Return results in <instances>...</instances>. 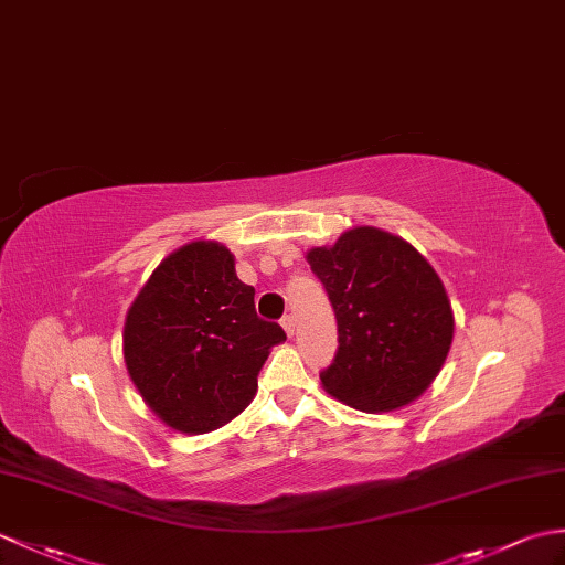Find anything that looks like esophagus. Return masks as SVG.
<instances>
[{
    "instance_id": "obj_1",
    "label": "esophagus",
    "mask_w": 565,
    "mask_h": 565,
    "mask_svg": "<svg viewBox=\"0 0 565 565\" xmlns=\"http://www.w3.org/2000/svg\"><path fill=\"white\" fill-rule=\"evenodd\" d=\"M281 327H284V332H286L288 337H294V332H296V320L291 318V315H284V318H281Z\"/></svg>"
}]
</instances>
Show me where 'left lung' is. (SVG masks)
Returning <instances> with one entry per match:
<instances>
[{
	"label": "left lung",
	"instance_id": "obj_1",
	"mask_svg": "<svg viewBox=\"0 0 565 565\" xmlns=\"http://www.w3.org/2000/svg\"><path fill=\"white\" fill-rule=\"evenodd\" d=\"M306 257L339 332L322 387L369 414L414 402L440 373L455 332L436 269L416 247L373 226L351 228Z\"/></svg>",
	"mask_w": 565,
	"mask_h": 565
}]
</instances>
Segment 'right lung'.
I'll return each instance as SVG.
<instances>
[{"label":"right lung","mask_w":565,"mask_h":565,"mask_svg":"<svg viewBox=\"0 0 565 565\" xmlns=\"http://www.w3.org/2000/svg\"><path fill=\"white\" fill-rule=\"evenodd\" d=\"M284 339L277 322L257 318L255 288L214 241L182 245L156 267L122 334L139 395L190 436L221 428L253 402L269 349Z\"/></svg>","instance_id":"add662e5"}]
</instances>
